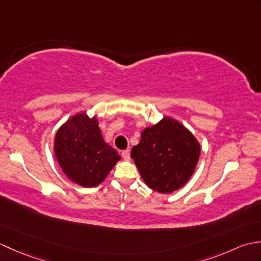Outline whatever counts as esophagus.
I'll return each instance as SVG.
<instances>
[{"label": "esophagus", "instance_id": "1", "mask_svg": "<svg viewBox=\"0 0 261 261\" xmlns=\"http://www.w3.org/2000/svg\"><path fill=\"white\" fill-rule=\"evenodd\" d=\"M121 154H122V157H123L124 160H130V150H129V149H127V150L122 151Z\"/></svg>", "mask_w": 261, "mask_h": 261}]
</instances>
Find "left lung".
I'll return each mask as SVG.
<instances>
[{
	"instance_id": "obj_1",
	"label": "left lung",
	"mask_w": 261,
	"mask_h": 261,
	"mask_svg": "<svg viewBox=\"0 0 261 261\" xmlns=\"http://www.w3.org/2000/svg\"><path fill=\"white\" fill-rule=\"evenodd\" d=\"M199 145L179 122L164 118L146 127L139 145L131 150L146 184L159 193H171L191 178L199 157Z\"/></svg>"
}]
</instances>
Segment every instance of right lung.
<instances>
[{
  "mask_svg": "<svg viewBox=\"0 0 261 261\" xmlns=\"http://www.w3.org/2000/svg\"><path fill=\"white\" fill-rule=\"evenodd\" d=\"M55 153L66 176L84 187L102 182L120 160L118 151L104 142L97 120L86 113L76 114L58 130Z\"/></svg>",
  "mask_w": 261,
  "mask_h": 261,
  "instance_id": "1",
  "label": "right lung"
}]
</instances>
